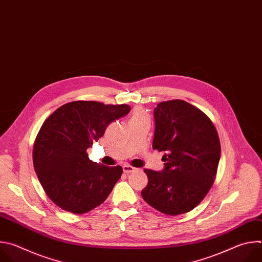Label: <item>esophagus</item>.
Listing matches in <instances>:
<instances>
[{
  "instance_id": "esophagus-1",
  "label": "esophagus",
  "mask_w": 262,
  "mask_h": 262,
  "mask_svg": "<svg viewBox=\"0 0 262 262\" xmlns=\"http://www.w3.org/2000/svg\"><path fill=\"white\" fill-rule=\"evenodd\" d=\"M123 171H124V173L128 174V173H132V172L137 171V168H135V167H133V166H129V165H124V166H123Z\"/></svg>"
}]
</instances>
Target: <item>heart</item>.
I'll return each mask as SVG.
<instances>
[{
  "mask_svg": "<svg viewBox=\"0 0 262 262\" xmlns=\"http://www.w3.org/2000/svg\"><path fill=\"white\" fill-rule=\"evenodd\" d=\"M143 120H149L148 115L145 113V112L142 108H136L133 113L130 122H136V121H143Z\"/></svg>",
  "mask_w": 262,
  "mask_h": 262,
  "instance_id": "obj_1",
  "label": "heart"
}]
</instances>
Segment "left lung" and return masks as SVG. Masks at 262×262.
Wrapping results in <instances>:
<instances>
[{
    "label": "left lung",
    "instance_id": "left-lung-1",
    "mask_svg": "<svg viewBox=\"0 0 262 262\" xmlns=\"http://www.w3.org/2000/svg\"><path fill=\"white\" fill-rule=\"evenodd\" d=\"M152 148L165 151V168L145 169L148 183L141 195L157 210L177 215L195 208L214 181L221 144L217 132L201 110L181 99L163 101L154 112Z\"/></svg>",
    "mask_w": 262,
    "mask_h": 262
}]
</instances>
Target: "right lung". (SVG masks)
Listing matches in <instances>:
<instances>
[{
	"label": "right lung",
	"instance_id": "1",
	"mask_svg": "<svg viewBox=\"0 0 262 262\" xmlns=\"http://www.w3.org/2000/svg\"><path fill=\"white\" fill-rule=\"evenodd\" d=\"M129 111L127 104L78 100L63 104L47 118L34 142L33 164L57 206L81 214L104 202L123 170L92 162L87 149L111 122Z\"/></svg>",
	"mask_w": 262,
	"mask_h": 262
}]
</instances>
